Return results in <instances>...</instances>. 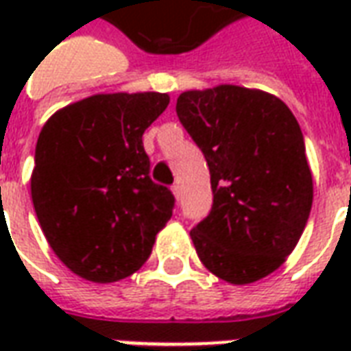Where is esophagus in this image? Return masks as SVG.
Masks as SVG:
<instances>
[{
	"label": "esophagus",
	"instance_id": "esophagus-1",
	"mask_svg": "<svg viewBox=\"0 0 351 351\" xmlns=\"http://www.w3.org/2000/svg\"><path fill=\"white\" fill-rule=\"evenodd\" d=\"M171 190H173V193H175L176 199L182 197V188H180V184H173V188H171Z\"/></svg>",
	"mask_w": 351,
	"mask_h": 351
}]
</instances>
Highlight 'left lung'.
Listing matches in <instances>:
<instances>
[{"mask_svg":"<svg viewBox=\"0 0 351 351\" xmlns=\"http://www.w3.org/2000/svg\"><path fill=\"white\" fill-rule=\"evenodd\" d=\"M176 114L205 156L213 208L190 231L218 278L250 284L276 271L312 208V173L293 112L271 93L241 86L178 95Z\"/></svg>","mask_w":351,"mask_h":351,"instance_id":"left-lung-1","label":"left lung"}]
</instances>
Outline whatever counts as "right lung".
Returning <instances> with one entry per match:
<instances>
[{
  "mask_svg": "<svg viewBox=\"0 0 351 351\" xmlns=\"http://www.w3.org/2000/svg\"><path fill=\"white\" fill-rule=\"evenodd\" d=\"M167 105V93H99L43 125L35 214L50 248L82 278L108 284L138 271L173 216L175 195L150 178L143 146Z\"/></svg>",
  "mask_w": 351,
  "mask_h": 351,
  "instance_id": "obj_1",
  "label": "right lung"
}]
</instances>
